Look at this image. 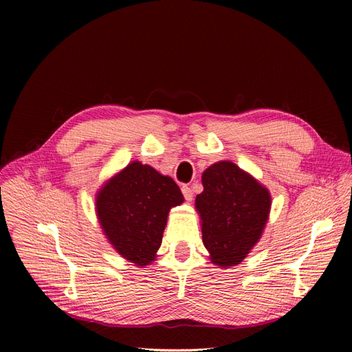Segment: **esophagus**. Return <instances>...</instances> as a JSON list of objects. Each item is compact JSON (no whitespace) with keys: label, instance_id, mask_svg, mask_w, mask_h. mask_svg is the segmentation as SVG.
<instances>
[{"label":"esophagus","instance_id":"34e87169","mask_svg":"<svg viewBox=\"0 0 352 352\" xmlns=\"http://www.w3.org/2000/svg\"><path fill=\"white\" fill-rule=\"evenodd\" d=\"M182 194H184V197H185L186 201H192L194 192H192V189H190V186L182 185Z\"/></svg>","mask_w":352,"mask_h":352}]
</instances>
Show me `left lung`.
<instances>
[{
    "label": "left lung",
    "mask_w": 352,
    "mask_h": 352,
    "mask_svg": "<svg viewBox=\"0 0 352 352\" xmlns=\"http://www.w3.org/2000/svg\"><path fill=\"white\" fill-rule=\"evenodd\" d=\"M204 190L195 198L204 247L212 264H239L263 235L272 197L267 188L235 163L219 162L202 173Z\"/></svg>",
    "instance_id": "1"
}]
</instances>
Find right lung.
I'll list each match as a JSON object with an SVG mask.
<instances>
[{
	"mask_svg": "<svg viewBox=\"0 0 352 352\" xmlns=\"http://www.w3.org/2000/svg\"><path fill=\"white\" fill-rule=\"evenodd\" d=\"M182 202L184 195L172 177L133 162L104 184L95 210L113 248L144 267L157 257L170 208Z\"/></svg>",
	"mask_w": 352,
	"mask_h": 352,
	"instance_id": "obj_1",
	"label": "right lung"
}]
</instances>
